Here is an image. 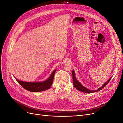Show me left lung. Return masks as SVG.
Instances as JSON below:
<instances>
[{"mask_svg": "<svg viewBox=\"0 0 123 123\" xmlns=\"http://www.w3.org/2000/svg\"><path fill=\"white\" fill-rule=\"evenodd\" d=\"M72 78H73V85H74V87H75L76 89H77L78 90H79L80 91L83 92L84 93H91L97 92V91H100V90H102V89H103L109 83V81L111 79V78H112V77H111L109 80H108V81H107V82H106L105 84H104L103 85V86H102L101 87H100L98 89L96 90H89V89H88L87 88L84 87L83 85H81V84H80V83L79 82V81L76 80V78L75 77V73H74V70L72 71Z\"/></svg>", "mask_w": 123, "mask_h": 123, "instance_id": "8db88e82", "label": "left lung"}]
</instances>
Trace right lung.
I'll return each mask as SVG.
<instances>
[{"label":"right lung","mask_w":123,"mask_h":123,"mask_svg":"<svg viewBox=\"0 0 123 123\" xmlns=\"http://www.w3.org/2000/svg\"><path fill=\"white\" fill-rule=\"evenodd\" d=\"M55 71L56 70H54L49 79L43 82H25L18 80L16 78L15 79L18 83L27 90L34 92L43 91L50 88L53 83Z\"/></svg>","instance_id":"obj_1"}]
</instances>
